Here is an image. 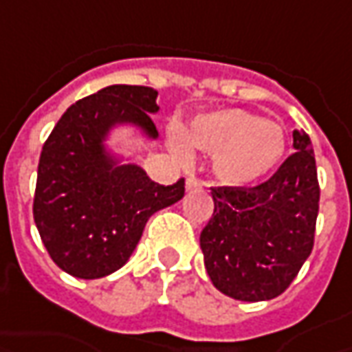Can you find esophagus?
Masks as SVG:
<instances>
[{"label":"esophagus","mask_w":352,"mask_h":352,"mask_svg":"<svg viewBox=\"0 0 352 352\" xmlns=\"http://www.w3.org/2000/svg\"><path fill=\"white\" fill-rule=\"evenodd\" d=\"M187 190H202V183L197 177H188L187 179Z\"/></svg>","instance_id":"34e87169"}]
</instances>
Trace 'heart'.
Wrapping results in <instances>:
<instances>
[{
    "label": "heart",
    "mask_w": 352,
    "mask_h": 352,
    "mask_svg": "<svg viewBox=\"0 0 352 352\" xmlns=\"http://www.w3.org/2000/svg\"><path fill=\"white\" fill-rule=\"evenodd\" d=\"M181 138L188 148L212 155L214 173L230 185H251L267 177L286 152L283 128L239 109L197 116ZM177 148L185 150L181 142Z\"/></svg>",
    "instance_id": "1"
}]
</instances>
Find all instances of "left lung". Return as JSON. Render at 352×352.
Wrapping results in <instances>:
<instances>
[{
    "label": "left lung",
    "instance_id": "left-lung-1",
    "mask_svg": "<svg viewBox=\"0 0 352 352\" xmlns=\"http://www.w3.org/2000/svg\"><path fill=\"white\" fill-rule=\"evenodd\" d=\"M294 150L265 183L212 187L214 212L200 232L204 267L230 298L261 302L283 294L314 248L320 183L309 136L292 132Z\"/></svg>",
    "mask_w": 352,
    "mask_h": 352
}]
</instances>
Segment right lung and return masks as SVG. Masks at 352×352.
Masks as SVG:
<instances>
[{
	"label": "right lung",
	"instance_id": "right-lung-1",
	"mask_svg": "<svg viewBox=\"0 0 352 352\" xmlns=\"http://www.w3.org/2000/svg\"><path fill=\"white\" fill-rule=\"evenodd\" d=\"M157 91L111 85L74 103L44 142L32 216L56 265L78 278H101L120 269L138 245L153 212L185 195V179L153 183L138 165H116L103 140L120 122L152 138Z\"/></svg>",
	"mask_w": 352,
	"mask_h": 352
}]
</instances>
